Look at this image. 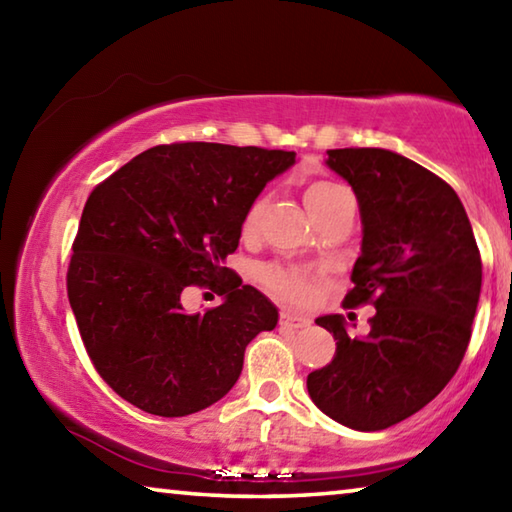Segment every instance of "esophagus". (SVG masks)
<instances>
[{"instance_id": "34e87169", "label": "esophagus", "mask_w": 512, "mask_h": 512, "mask_svg": "<svg viewBox=\"0 0 512 512\" xmlns=\"http://www.w3.org/2000/svg\"><path fill=\"white\" fill-rule=\"evenodd\" d=\"M309 325H311V320L307 316L291 314V311H282L280 314V327H284V329H302Z\"/></svg>"}]
</instances>
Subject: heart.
I'll return each mask as SVG.
<instances>
[{
	"label": "heart",
	"mask_w": 512,
	"mask_h": 512,
	"mask_svg": "<svg viewBox=\"0 0 512 512\" xmlns=\"http://www.w3.org/2000/svg\"><path fill=\"white\" fill-rule=\"evenodd\" d=\"M352 196L348 189L334 183H314L307 187L305 192V205L309 214L314 216V221H318L320 216L327 214L329 210H334L343 198ZM266 207L264 198H257V201L250 205V210L244 219V232H253L257 228L259 219H262V212ZM262 282L268 291H273L275 296H280L289 302H305L311 296V277L300 271V268H291V266H266L262 271Z\"/></svg>",
	"instance_id": "heart-1"
}]
</instances>
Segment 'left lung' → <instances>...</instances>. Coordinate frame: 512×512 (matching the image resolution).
Listing matches in <instances>:
<instances>
[{"label":"left lung","instance_id":"8db88e82","mask_svg":"<svg viewBox=\"0 0 512 512\" xmlns=\"http://www.w3.org/2000/svg\"><path fill=\"white\" fill-rule=\"evenodd\" d=\"M325 164L354 189L363 225L354 289L372 302L370 332L354 339L341 314L316 318L336 339L309 372L320 411L357 431L418 413L461 366L481 293V255L461 198L436 173L386 149H332Z\"/></svg>","mask_w":512,"mask_h":512}]
</instances>
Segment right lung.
Listing matches in <instances>:
<instances>
[{"label":"right lung","instance_id":"add662e5","mask_svg":"<svg viewBox=\"0 0 512 512\" xmlns=\"http://www.w3.org/2000/svg\"><path fill=\"white\" fill-rule=\"evenodd\" d=\"M293 162V151L257 146L162 144L92 189L67 296L94 368L119 397L183 418L237 384L246 345L277 325V307L223 264L250 205ZM194 283L222 305L187 315L179 296Z\"/></svg>","mask_w":512,"mask_h":512}]
</instances>
